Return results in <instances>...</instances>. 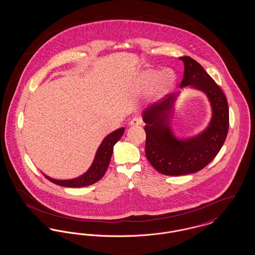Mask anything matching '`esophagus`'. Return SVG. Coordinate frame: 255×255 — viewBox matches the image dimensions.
I'll list each match as a JSON object with an SVG mask.
<instances>
[{
	"label": "esophagus",
	"instance_id": "esophagus-1",
	"mask_svg": "<svg viewBox=\"0 0 255 255\" xmlns=\"http://www.w3.org/2000/svg\"><path fill=\"white\" fill-rule=\"evenodd\" d=\"M141 120L140 119H137V118H133V120H131L129 122V126H138V125H141Z\"/></svg>",
	"mask_w": 255,
	"mask_h": 255
}]
</instances>
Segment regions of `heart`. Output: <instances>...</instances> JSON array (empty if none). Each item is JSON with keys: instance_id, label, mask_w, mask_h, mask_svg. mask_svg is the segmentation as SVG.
<instances>
[{"instance_id": "b5f03b06", "label": "heart", "mask_w": 255, "mask_h": 255, "mask_svg": "<svg viewBox=\"0 0 255 255\" xmlns=\"http://www.w3.org/2000/svg\"><path fill=\"white\" fill-rule=\"evenodd\" d=\"M177 83V74L172 69H145L140 71L134 79V90L143 93L151 89L150 97L158 100L168 96Z\"/></svg>"}]
</instances>
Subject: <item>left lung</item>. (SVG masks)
Wrapping results in <instances>:
<instances>
[{
  "label": "left lung",
  "mask_w": 255,
  "mask_h": 255,
  "mask_svg": "<svg viewBox=\"0 0 255 255\" xmlns=\"http://www.w3.org/2000/svg\"><path fill=\"white\" fill-rule=\"evenodd\" d=\"M181 59L184 63L181 88L189 86L204 93L212 114L204 131L194 136L179 138L173 132L172 119L181 92L142 112L146 124V158L155 169L167 176L192 174L203 169L221 150L230 126L228 101L221 88L197 61L189 56Z\"/></svg>",
  "instance_id": "8db88e82"
}]
</instances>
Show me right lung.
<instances>
[{
	"mask_svg": "<svg viewBox=\"0 0 255 255\" xmlns=\"http://www.w3.org/2000/svg\"><path fill=\"white\" fill-rule=\"evenodd\" d=\"M124 131L125 128L118 129L113 133H109L102 140L101 144L97 148V153L92 165L83 175L70 180H56L50 178L44 173L43 175L50 182L65 187H83L98 182L104 176L106 170L108 168L111 157L113 155L114 145L121 139Z\"/></svg>",
	"mask_w": 255,
	"mask_h": 255,
	"instance_id": "1",
	"label": "right lung"
}]
</instances>
